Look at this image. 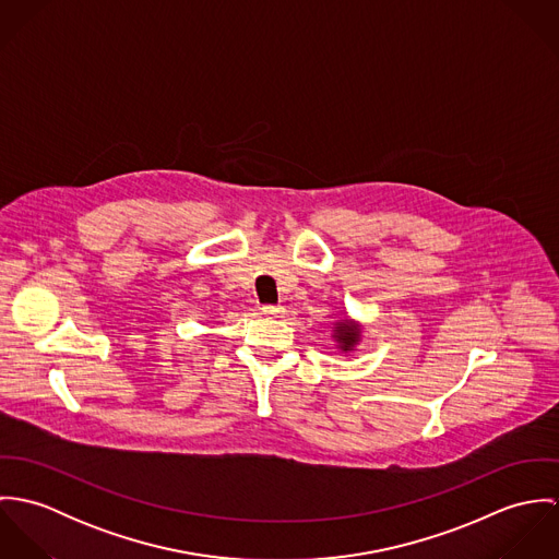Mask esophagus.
I'll use <instances>...</instances> for the list:
<instances>
[{
    "instance_id": "1",
    "label": "esophagus",
    "mask_w": 559,
    "mask_h": 559,
    "mask_svg": "<svg viewBox=\"0 0 559 559\" xmlns=\"http://www.w3.org/2000/svg\"><path fill=\"white\" fill-rule=\"evenodd\" d=\"M262 314H264V317H271V319H282V317H284V308L264 306V308H262Z\"/></svg>"
}]
</instances>
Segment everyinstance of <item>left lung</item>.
I'll use <instances>...</instances> for the list:
<instances>
[{
  "label": "left lung",
  "instance_id": "obj_1",
  "mask_svg": "<svg viewBox=\"0 0 559 559\" xmlns=\"http://www.w3.org/2000/svg\"><path fill=\"white\" fill-rule=\"evenodd\" d=\"M361 333H364V324L359 320L355 319H342L333 322V342H335V348L340 353H353L357 350V346L361 344Z\"/></svg>",
  "mask_w": 559,
  "mask_h": 559
}]
</instances>
